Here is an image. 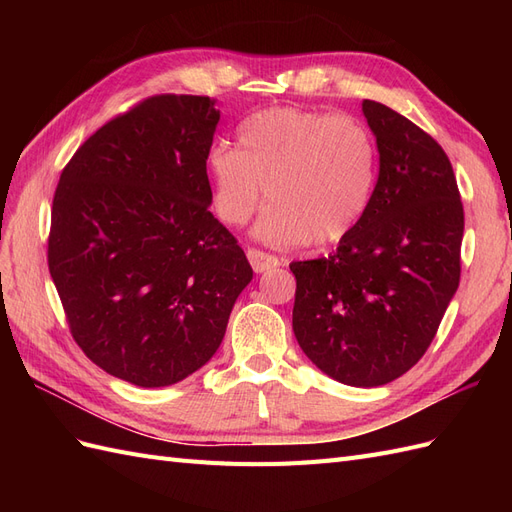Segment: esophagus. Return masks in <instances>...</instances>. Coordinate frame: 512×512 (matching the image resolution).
<instances>
[{"mask_svg":"<svg viewBox=\"0 0 512 512\" xmlns=\"http://www.w3.org/2000/svg\"><path fill=\"white\" fill-rule=\"evenodd\" d=\"M247 260H250V265L256 273L269 271V269H275L277 265H280V258L262 252V250H256V247H250V250H247Z\"/></svg>","mask_w":512,"mask_h":512,"instance_id":"obj_1","label":"esophagus"}]
</instances>
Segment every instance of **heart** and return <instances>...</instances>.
<instances>
[{
    "label": "heart",
    "instance_id": "b5f03b06",
    "mask_svg": "<svg viewBox=\"0 0 512 512\" xmlns=\"http://www.w3.org/2000/svg\"><path fill=\"white\" fill-rule=\"evenodd\" d=\"M207 170L224 224L243 226L267 188L273 203L256 226L262 241L337 243L361 224L374 198L378 147L352 115L273 106L241 123L239 149L213 145Z\"/></svg>",
    "mask_w": 512,
    "mask_h": 512
}]
</instances>
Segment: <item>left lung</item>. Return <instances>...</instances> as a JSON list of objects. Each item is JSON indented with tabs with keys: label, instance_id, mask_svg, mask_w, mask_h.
<instances>
[{
	"label": "left lung",
	"instance_id": "left-lung-1",
	"mask_svg": "<svg viewBox=\"0 0 512 512\" xmlns=\"http://www.w3.org/2000/svg\"><path fill=\"white\" fill-rule=\"evenodd\" d=\"M380 175L361 224L327 258L292 262V331L324 374L382 386L427 352L459 286L463 205L451 160L410 119L374 100Z\"/></svg>",
	"mask_w": 512,
	"mask_h": 512
}]
</instances>
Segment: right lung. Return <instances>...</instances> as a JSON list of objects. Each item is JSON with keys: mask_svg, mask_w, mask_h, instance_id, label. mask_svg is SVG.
<instances>
[{"mask_svg": "<svg viewBox=\"0 0 512 512\" xmlns=\"http://www.w3.org/2000/svg\"><path fill=\"white\" fill-rule=\"evenodd\" d=\"M218 121L209 96H151L76 149L53 196L49 271L74 342L145 389L211 359L254 275L209 211Z\"/></svg>", "mask_w": 512, "mask_h": 512, "instance_id": "1", "label": "right lung"}]
</instances>
